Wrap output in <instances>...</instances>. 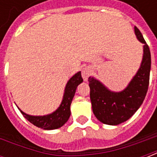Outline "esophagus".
<instances>
[{"label": "esophagus", "instance_id": "34e87169", "mask_svg": "<svg viewBox=\"0 0 157 157\" xmlns=\"http://www.w3.org/2000/svg\"><path fill=\"white\" fill-rule=\"evenodd\" d=\"M91 75V70L88 68V67H85V68L82 69V76L83 80L86 82L88 80L89 76Z\"/></svg>", "mask_w": 157, "mask_h": 157}]
</instances>
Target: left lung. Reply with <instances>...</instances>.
I'll use <instances>...</instances> for the list:
<instances>
[{"label": "left lung", "instance_id": "obj_1", "mask_svg": "<svg viewBox=\"0 0 157 157\" xmlns=\"http://www.w3.org/2000/svg\"><path fill=\"white\" fill-rule=\"evenodd\" d=\"M135 35L144 44L140 67L127 87L112 92L94 77H89L90 98L96 118L105 124L118 125L131 118L141 106L148 90L151 71V51L141 33L135 27Z\"/></svg>", "mask_w": 157, "mask_h": 157}]
</instances>
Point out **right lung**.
I'll return each mask as SVG.
<instances>
[{
  "mask_svg": "<svg viewBox=\"0 0 157 157\" xmlns=\"http://www.w3.org/2000/svg\"><path fill=\"white\" fill-rule=\"evenodd\" d=\"M82 82L83 79L82 77L81 71L77 72L69 80L65 86V92L60 105L55 112L50 114L44 116H32L23 113L20 109H18L21 111L22 115L24 116V118L39 128L48 130L60 128L68 121L71 116V104L72 99L75 96L76 87Z\"/></svg>",
  "mask_w": 157,
  "mask_h": 157,
  "instance_id": "obj_1",
  "label": "right lung"
}]
</instances>
